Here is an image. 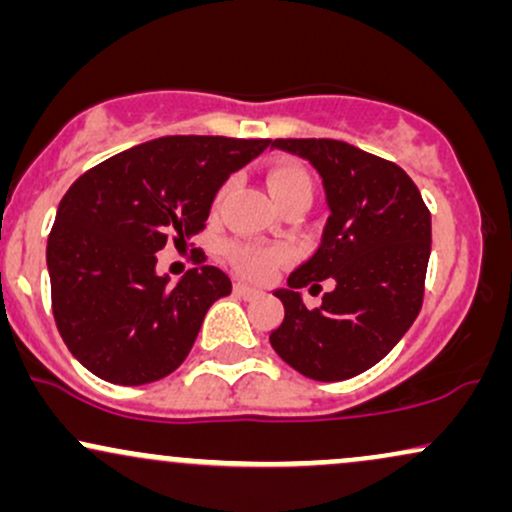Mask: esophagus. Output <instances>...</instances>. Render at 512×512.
<instances>
[{"mask_svg":"<svg viewBox=\"0 0 512 512\" xmlns=\"http://www.w3.org/2000/svg\"><path fill=\"white\" fill-rule=\"evenodd\" d=\"M233 293H236V296H240V298H245V301H250V298L260 296V291L252 289V286H248V284H243V281L233 284Z\"/></svg>","mask_w":512,"mask_h":512,"instance_id":"esophagus-1","label":"esophagus"}]
</instances>
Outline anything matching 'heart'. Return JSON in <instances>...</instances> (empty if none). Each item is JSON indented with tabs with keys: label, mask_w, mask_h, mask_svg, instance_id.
<instances>
[{
	"label": "heart",
	"mask_w": 512,
	"mask_h": 512,
	"mask_svg": "<svg viewBox=\"0 0 512 512\" xmlns=\"http://www.w3.org/2000/svg\"><path fill=\"white\" fill-rule=\"evenodd\" d=\"M267 187L269 195H272V199L279 207L291 202V199H308V202L313 199V180H310L308 170L291 161L276 163V166L269 168ZM226 192L228 185H223L219 197H216V204H221ZM226 255L233 267H236L238 272H243L245 276H250V279H267V276L274 272L276 264L286 260V255L281 250L255 248V245L250 243H231Z\"/></svg>",
	"instance_id": "b5f03b06"
}]
</instances>
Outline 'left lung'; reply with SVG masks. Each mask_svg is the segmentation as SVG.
Returning a JSON list of instances; mask_svg holds the SVG:
<instances>
[{
    "mask_svg": "<svg viewBox=\"0 0 512 512\" xmlns=\"http://www.w3.org/2000/svg\"><path fill=\"white\" fill-rule=\"evenodd\" d=\"M272 149L305 158L325 185L327 219L320 248L274 291L284 322L269 334L293 370L320 383L373 368L404 337L424 303L431 255V211L397 163L337 139H274ZM333 291L305 309L300 289Z\"/></svg>",
    "mask_w": 512,
    "mask_h": 512,
    "instance_id": "obj_1",
    "label": "left lung"
}]
</instances>
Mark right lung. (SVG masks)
Returning <instances> with one entry per match:
<instances>
[{"label": "right lung", "instance_id": "1", "mask_svg": "<svg viewBox=\"0 0 512 512\" xmlns=\"http://www.w3.org/2000/svg\"><path fill=\"white\" fill-rule=\"evenodd\" d=\"M269 139L161 137L86 170L48 236L52 315L81 366L113 385H146L185 361L231 279L197 252L175 286L156 252L204 231L219 187Z\"/></svg>", "mask_w": 512, "mask_h": 512}]
</instances>
